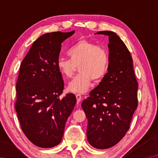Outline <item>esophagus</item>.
Here are the masks:
<instances>
[{"label": "esophagus", "instance_id": "esophagus-1", "mask_svg": "<svg viewBox=\"0 0 158 158\" xmlns=\"http://www.w3.org/2000/svg\"><path fill=\"white\" fill-rule=\"evenodd\" d=\"M76 98H77V104H79L80 102V101L81 100V94H77L76 95Z\"/></svg>", "mask_w": 158, "mask_h": 158}]
</instances>
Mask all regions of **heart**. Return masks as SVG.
Listing matches in <instances>:
<instances>
[{"mask_svg":"<svg viewBox=\"0 0 158 158\" xmlns=\"http://www.w3.org/2000/svg\"><path fill=\"white\" fill-rule=\"evenodd\" d=\"M69 59L60 58L56 67L65 78H71L78 66L80 73L70 82L68 89L75 93H84L92 81H98L108 69L109 57L106 50L86 39L77 41L68 50Z\"/></svg>","mask_w":158,"mask_h":158,"instance_id":"heart-1","label":"heart"}]
</instances>
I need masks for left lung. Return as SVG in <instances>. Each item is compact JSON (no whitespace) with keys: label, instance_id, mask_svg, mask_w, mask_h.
Instances as JSON below:
<instances>
[{"label":"left lung","instance_id":"1","mask_svg":"<svg viewBox=\"0 0 158 158\" xmlns=\"http://www.w3.org/2000/svg\"><path fill=\"white\" fill-rule=\"evenodd\" d=\"M109 36L108 73L83 100L88 121L87 138L96 149H108L119 142L130 128L138 106L136 81L129 50L116 33L100 31Z\"/></svg>","mask_w":158,"mask_h":158}]
</instances>
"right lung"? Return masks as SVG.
Listing matches in <instances>:
<instances>
[{
	"instance_id": "obj_1",
	"label": "right lung",
	"mask_w": 158,
	"mask_h": 158,
	"mask_svg": "<svg viewBox=\"0 0 158 158\" xmlns=\"http://www.w3.org/2000/svg\"><path fill=\"white\" fill-rule=\"evenodd\" d=\"M74 33L43 35L33 43L20 65L15 110L23 132L42 148L61 142L65 123L77 101L73 94L60 98L64 81L56 67L62 43Z\"/></svg>"
}]
</instances>
